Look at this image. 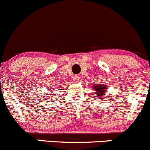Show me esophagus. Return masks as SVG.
<instances>
[{"label":"esophagus","instance_id":"1","mask_svg":"<svg viewBox=\"0 0 150 150\" xmlns=\"http://www.w3.org/2000/svg\"><path fill=\"white\" fill-rule=\"evenodd\" d=\"M73 80H74V81H75V82H78V81H79V76L78 75H75V76H74V77H73Z\"/></svg>","mask_w":150,"mask_h":150}]
</instances>
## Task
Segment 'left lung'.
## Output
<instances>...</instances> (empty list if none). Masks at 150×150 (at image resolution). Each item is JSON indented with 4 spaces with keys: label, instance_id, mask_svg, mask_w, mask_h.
Returning <instances> with one entry per match:
<instances>
[{
    "label": "left lung",
    "instance_id": "8db88e82",
    "mask_svg": "<svg viewBox=\"0 0 150 150\" xmlns=\"http://www.w3.org/2000/svg\"><path fill=\"white\" fill-rule=\"evenodd\" d=\"M108 86L105 84H99V83H96V84H93L92 88L94 90L95 94L97 96L98 100L99 99L106 98V94H107V90L108 89Z\"/></svg>",
    "mask_w": 150,
    "mask_h": 150
}]
</instances>
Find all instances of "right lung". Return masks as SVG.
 I'll use <instances>...</instances> for the list:
<instances>
[{
	"instance_id": "right-lung-1",
	"label": "right lung",
	"mask_w": 150,
	"mask_h": 150,
	"mask_svg": "<svg viewBox=\"0 0 150 150\" xmlns=\"http://www.w3.org/2000/svg\"><path fill=\"white\" fill-rule=\"evenodd\" d=\"M49 91H50V90H49ZM48 95H49V94H48ZM49 97H50V96H49Z\"/></svg>"
}]
</instances>
